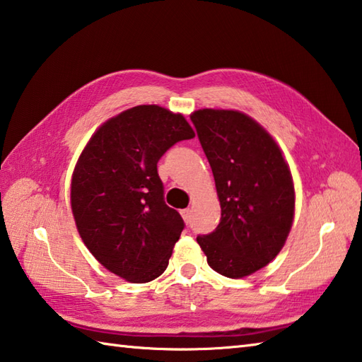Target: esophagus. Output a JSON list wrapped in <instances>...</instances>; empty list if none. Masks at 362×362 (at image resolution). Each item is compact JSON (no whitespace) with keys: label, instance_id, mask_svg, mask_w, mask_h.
<instances>
[{"label":"esophagus","instance_id":"1","mask_svg":"<svg viewBox=\"0 0 362 362\" xmlns=\"http://www.w3.org/2000/svg\"><path fill=\"white\" fill-rule=\"evenodd\" d=\"M190 214H192V211H190L189 208L181 211V216H182V218H184V220H186V222H189V220H190Z\"/></svg>","mask_w":362,"mask_h":362}]
</instances>
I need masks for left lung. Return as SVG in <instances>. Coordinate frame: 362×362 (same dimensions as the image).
I'll use <instances>...</instances> for the list:
<instances>
[{
    "mask_svg": "<svg viewBox=\"0 0 362 362\" xmlns=\"http://www.w3.org/2000/svg\"><path fill=\"white\" fill-rule=\"evenodd\" d=\"M190 120L222 208L216 231L197 242L217 274L248 276L274 261L289 235L295 212L291 168L274 137L247 114L198 109Z\"/></svg>",
    "mask_w": 362,
    "mask_h": 362,
    "instance_id": "left-lung-1",
    "label": "left lung"
}]
</instances>
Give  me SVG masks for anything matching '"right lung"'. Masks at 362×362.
I'll use <instances>...</instances> for the list:
<instances>
[{
  "instance_id": "right-lung-1",
  "label": "right lung",
  "mask_w": 362,
  "mask_h": 362,
  "mask_svg": "<svg viewBox=\"0 0 362 362\" xmlns=\"http://www.w3.org/2000/svg\"><path fill=\"white\" fill-rule=\"evenodd\" d=\"M195 137L181 114L158 105L123 110L84 146L71 176V212L103 267L129 283L164 274L184 222L164 202L158 160Z\"/></svg>"
}]
</instances>
